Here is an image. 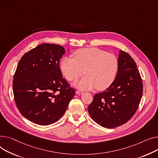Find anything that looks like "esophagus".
<instances>
[{
    "mask_svg": "<svg viewBox=\"0 0 158 158\" xmlns=\"http://www.w3.org/2000/svg\"><path fill=\"white\" fill-rule=\"evenodd\" d=\"M76 94H78V95H81V94H83V92H81V91H79V90H77V91L76 92Z\"/></svg>",
    "mask_w": 158,
    "mask_h": 158,
    "instance_id": "34e87169",
    "label": "esophagus"
}]
</instances>
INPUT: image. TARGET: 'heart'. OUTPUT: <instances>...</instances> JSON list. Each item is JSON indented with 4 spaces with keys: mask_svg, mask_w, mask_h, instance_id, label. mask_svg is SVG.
<instances>
[{
    "mask_svg": "<svg viewBox=\"0 0 158 158\" xmlns=\"http://www.w3.org/2000/svg\"><path fill=\"white\" fill-rule=\"evenodd\" d=\"M63 75L69 81H76L83 74L87 75L76 83L79 89L94 88L103 90L112 85L118 71V60L115 55L98 48L77 50L73 58L64 57L60 62Z\"/></svg>",
    "mask_w": 158,
    "mask_h": 158,
    "instance_id": "1",
    "label": "heart"
}]
</instances>
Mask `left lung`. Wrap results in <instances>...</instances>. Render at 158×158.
Instances as JSON below:
<instances>
[{
    "label": "left lung",
    "instance_id": "left-lung-1",
    "mask_svg": "<svg viewBox=\"0 0 158 158\" xmlns=\"http://www.w3.org/2000/svg\"><path fill=\"white\" fill-rule=\"evenodd\" d=\"M117 77L106 90L96 94L88 107L94 122L106 128L127 123L135 114L142 97L143 84L133 59L120 50Z\"/></svg>",
    "mask_w": 158,
    "mask_h": 158
}]
</instances>
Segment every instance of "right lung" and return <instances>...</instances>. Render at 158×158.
<instances>
[{"instance_id": "obj_1", "label": "right lung", "mask_w": 158, "mask_h": 158, "mask_svg": "<svg viewBox=\"0 0 158 158\" xmlns=\"http://www.w3.org/2000/svg\"><path fill=\"white\" fill-rule=\"evenodd\" d=\"M65 52L60 45L43 43L25 53L18 62L13 81L15 101L21 114L35 124L58 121L75 96L59 66Z\"/></svg>"}]
</instances>
